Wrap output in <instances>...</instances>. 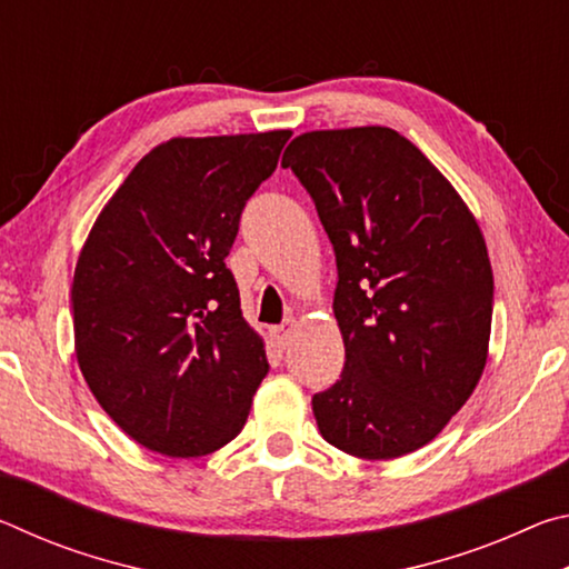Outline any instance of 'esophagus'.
Segmentation results:
<instances>
[{
  "mask_svg": "<svg viewBox=\"0 0 569 569\" xmlns=\"http://www.w3.org/2000/svg\"><path fill=\"white\" fill-rule=\"evenodd\" d=\"M293 329H296V321H286V323H281V326H273V329H271V339H273V343L278 346V349H286V346L291 343Z\"/></svg>",
  "mask_w": 569,
  "mask_h": 569,
  "instance_id": "esophagus-1",
  "label": "esophagus"
}]
</instances>
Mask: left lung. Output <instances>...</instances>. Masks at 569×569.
Returning <instances> with one entry per match:
<instances>
[{
    "label": "left lung",
    "mask_w": 569,
    "mask_h": 569,
    "mask_svg": "<svg viewBox=\"0 0 569 569\" xmlns=\"http://www.w3.org/2000/svg\"><path fill=\"white\" fill-rule=\"evenodd\" d=\"M311 192L339 268L341 379L313 397L321 437L359 459L429 445L477 389L495 276L455 186L381 124L303 132L283 152Z\"/></svg>",
    "instance_id": "1"
}]
</instances>
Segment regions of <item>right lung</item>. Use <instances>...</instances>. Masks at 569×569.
<instances>
[{
	"label": "right lung",
	"mask_w": 569,
	"mask_h": 569,
	"mask_svg": "<svg viewBox=\"0 0 569 569\" xmlns=\"http://www.w3.org/2000/svg\"><path fill=\"white\" fill-rule=\"evenodd\" d=\"M291 130L172 138L104 203L72 278L74 353L130 439L206 457L238 437L268 373L226 256Z\"/></svg>",
	"instance_id": "right-lung-1"
}]
</instances>
